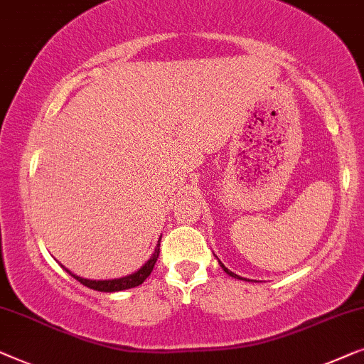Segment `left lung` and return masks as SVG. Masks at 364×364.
I'll return each mask as SVG.
<instances>
[{
  "instance_id": "8db88e82",
  "label": "left lung",
  "mask_w": 364,
  "mask_h": 364,
  "mask_svg": "<svg viewBox=\"0 0 364 364\" xmlns=\"http://www.w3.org/2000/svg\"><path fill=\"white\" fill-rule=\"evenodd\" d=\"M219 264H221V267L224 269V272H226L228 275H231V277H234V279H239V280H245V279H242V277H239L237 274H234V272H231V270H229L228 267H224V264L221 262V260H219Z\"/></svg>"
}]
</instances>
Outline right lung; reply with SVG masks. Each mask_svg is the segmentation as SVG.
I'll use <instances>...</instances> for the list:
<instances>
[{
    "mask_svg": "<svg viewBox=\"0 0 364 364\" xmlns=\"http://www.w3.org/2000/svg\"><path fill=\"white\" fill-rule=\"evenodd\" d=\"M160 240H161V235H160ZM160 240H158V244H156V247H155V252L151 254V257L148 259L146 262L143 264L141 267L136 270V272H133L130 275H125V277H120V279H109V280L84 279V277H79V275H75V274L70 272V270L65 269L64 265H63V267H64L65 272L73 275L75 280H79L82 285L89 287V289H94V290H99V291H120V290L133 289V287H138L140 284L145 282V279L151 274V270H153V267H155V264H156L158 255H160Z\"/></svg>",
    "mask_w": 364,
    "mask_h": 364,
    "instance_id": "obj_1",
    "label": "right lung"
}]
</instances>
